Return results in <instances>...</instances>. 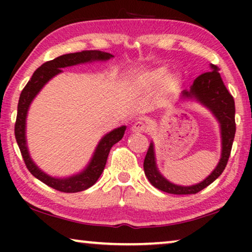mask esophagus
Wrapping results in <instances>:
<instances>
[{"label":"esophagus","mask_w":252,"mask_h":252,"mask_svg":"<svg viewBox=\"0 0 252 252\" xmlns=\"http://www.w3.org/2000/svg\"><path fill=\"white\" fill-rule=\"evenodd\" d=\"M146 129H147V126L142 120L134 123V125L132 126V130L134 133H143Z\"/></svg>","instance_id":"esophagus-1"}]
</instances>
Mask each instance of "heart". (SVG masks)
Returning <instances> with one entry per match:
<instances>
[{
	"label": "heart",
	"instance_id": "heart-1",
	"mask_svg": "<svg viewBox=\"0 0 252 252\" xmlns=\"http://www.w3.org/2000/svg\"><path fill=\"white\" fill-rule=\"evenodd\" d=\"M168 71L166 67H158L154 68L149 72H146L142 75H140L139 78V84L143 87H149V88H155L160 86L163 82L167 79ZM177 79L175 78H170L168 79V84L170 85H175L177 84Z\"/></svg>",
	"mask_w": 252,
	"mask_h": 252
}]
</instances>
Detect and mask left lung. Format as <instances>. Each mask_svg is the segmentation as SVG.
<instances>
[{
  "instance_id": "left-lung-1",
  "label": "left lung",
  "mask_w": 252,
  "mask_h": 252,
  "mask_svg": "<svg viewBox=\"0 0 252 252\" xmlns=\"http://www.w3.org/2000/svg\"><path fill=\"white\" fill-rule=\"evenodd\" d=\"M182 96L195 97L197 101L208 106L219 120L220 126H221L222 154L218 166L201 184L191 186V187L175 186L161 177L159 172L157 171L156 163H155L154 146L151 143L147 151L146 158H144L143 168L150 184L159 190L174 195H191L203 190L209 185H211L217 178L220 177L228 163L236 130L235 102H234L232 94L223 84L221 75L216 65H211V71L198 75L194 80V85L191 86L190 91H184Z\"/></svg>"
}]
</instances>
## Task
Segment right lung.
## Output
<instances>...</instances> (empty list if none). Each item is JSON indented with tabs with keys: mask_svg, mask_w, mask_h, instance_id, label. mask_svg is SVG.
Wrapping results in <instances>:
<instances>
[{
	"mask_svg": "<svg viewBox=\"0 0 252 252\" xmlns=\"http://www.w3.org/2000/svg\"><path fill=\"white\" fill-rule=\"evenodd\" d=\"M111 57H113L111 54L103 53V51L97 50H87L81 51V53L62 55V56L55 58L53 61H48L41 65L40 67H37L19 96L18 110H17V118L15 124V136L17 143H18L20 153H22L24 163H25L27 170L34 177L39 179L40 181H42L43 184L49 186V187L56 189L58 191L78 192L92 187L97 181L99 175L102 174L103 170H104L110 149H111L113 144L119 142L123 139L126 127L123 126L112 130V132L106 134L99 141L98 146L96 148L94 157H93L92 161L89 163L88 167L82 173L77 174L68 179H55L44 174L43 172H41L35 166V164L33 163L32 159H31L29 151H27L25 140V120L27 110H29V106L31 102H32V99L40 92V89L43 87L44 84L49 79L62 72V67L72 66V65L86 63V62H92L95 60L105 61Z\"/></svg>",
	"mask_w": 252,
	"mask_h": 252,
	"instance_id": "right-lung-1",
	"label": "right lung"
}]
</instances>
